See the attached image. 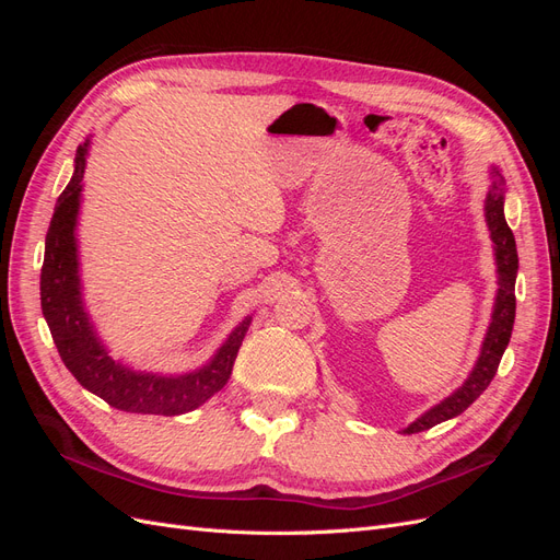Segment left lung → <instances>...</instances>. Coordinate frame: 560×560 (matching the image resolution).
<instances>
[{
	"label": "left lung",
	"mask_w": 560,
	"mask_h": 560,
	"mask_svg": "<svg viewBox=\"0 0 560 560\" xmlns=\"http://www.w3.org/2000/svg\"><path fill=\"white\" fill-rule=\"evenodd\" d=\"M486 222L490 229V238L495 243V261H498V299H495V311L493 322H490L486 341L479 354V362L474 366L469 378L460 389H455L451 397H446L442 404H436L425 416H420L416 422H411L404 432L416 434L422 430H430L439 422L448 418L460 416L471 401L493 381L495 371L500 366V360L504 354V348L510 346L512 329H514V317H516V273H518V254H516V241L512 229L506 226L504 219V177L500 171H493V184H490L488 196H486Z\"/></svg>",
	"instance_id": "8db88e82"
}]
</instances>
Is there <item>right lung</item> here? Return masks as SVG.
<instances>
[{
    "label": "right lung",
    "instance_id": "right-lung-1",
    "mask_svg": "<svg viewBox=\"0 0 560 560\" xmlns=\"http://www.w3.org/2000/svg\"><path fill=\"white\" fill-rule=\"evenodd\" d=\"M86 154L89 142H83L77 149L74 175L58 196L56 212L46 233L42 266V311L60 352V360L83 387L118 411L151 416H179L194 411L214 393H219L231 378L233 362L238 358L252 319H243L241 327H235L229 341L219 348L214 360L208 366L194 371V374L167 378L154 374H135V371L116 364L93 334L79 292L74 226Z\"/></svg>",
    "mask_w": 560,
    "mask_h": 560
}]
</instances>
